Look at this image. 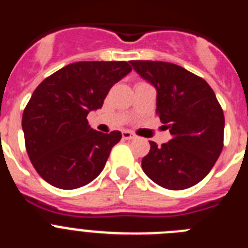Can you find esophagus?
<instances>
[{"mask_svg": "<svg viewBox=\"0 0 248 248\" xmlns=\"http://www.w3.org/2000/svg\"><path fill=\"white\" fill-rule=\"evenodd\" d=\"M122 137L123 139H125V140H133L137 138V135L134 134V133H131V131L129 130H123L122 131Z\"/></svg>", "mask_w": 248, "mask_h": 248, "instance_id": "esophagus-1", "label": "esophagus"}]
</instances>
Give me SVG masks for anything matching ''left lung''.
<instances>
[{
  "label": "left lung",
  "mask_w": 248,
  "mask_h": 248,
  "mask_svg": "<svg viewBox=\"0 0 248 248\" xmlns=\"http://www.w3.org/2000/svg\"><path fill=\"white\" fill-rule=\"evenodd\" d=\"M134 71L156 89V114L171 139L141 160L155 184L184 190L200 183L223 148L225 117L205 79L180 65L159 61H130Z\"/></svg>",
  "instance_id": "left-lung-1"
}]
</instances>
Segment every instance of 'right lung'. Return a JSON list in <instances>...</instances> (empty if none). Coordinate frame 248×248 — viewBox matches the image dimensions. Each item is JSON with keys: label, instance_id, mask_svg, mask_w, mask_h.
<instances>
[{"label": "right lung", "instance_id": "right-lung-1", "mask_svg": "<svg viewBox=\"0 0 248 248\" xmlns=\"http://www.w3.org/2000/svg\"><path fill=\"white\" fill-rule=\"evenodd\" d=\"M131 71L128 62H77L47 77L22 115L26 150L39 176L54 187L73 190L104 169L118 130L91 128L89 111L102 108L110 88Z\"/></svg>", "mask_w": 248, "mask_h": 248}]
</instances>
